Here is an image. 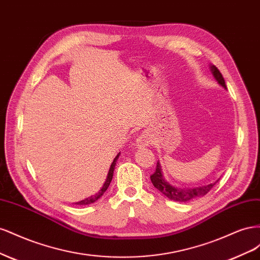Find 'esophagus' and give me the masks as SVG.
I'll return each mask as SVG.
<instances>
[{"instance_id":"34e87169","label":"esophagus","mask_w":260,"mask_h":260,"mask_svg":"<svg viewBox=\"0 0 260 260\" xmlns=\"http://www.w3.org/2000/svg\"><path fill=\"white\" fill-rule=\"evenodd\" d=\"M149 142H151V136L148 135V132H143L137 138L135 144L137 148H143V147H147Z\"/></svg>"}]
</instances>
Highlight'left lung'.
I'll list each match as a JSON object with an SVG mask.
<instances>
[{"label":"left lung","instance_id":"1","mask_svg":"<svg viewBox=\"0 0 260 260\" xmlns=\"http://www.w3.org/2000/svg\"><path fill=\"white\" fill-rule=\"evenodd\" d=\"M209 70H210L212 77H214V79L216 80V82L220 86H222L224 90H226L224 79H223L222 75L220 74L219 70L214 65H209ZM218 180L215 181V182L207 184V185L192 186V187H178V186L172 185L171 183L168 182L166 179H165L159 160L157 161L155 172L151 176L152 183L157 188V190L166 196V198H168L169 200L179 202V203H186L190 201H194L196 199L202 198V196H204V195H206L211 190V187L218 182Z\"/></svg>","mask_w":260,"mask_h":260}]
</instances>
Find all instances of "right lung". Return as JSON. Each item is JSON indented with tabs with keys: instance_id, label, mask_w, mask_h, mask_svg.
I'll return each instance as SVG.
<instances>
[{
	"instance_id": "right-lung-1",
	"label": "right lung",
	"mask_w": 260,
	"mask_h": 260,
	"mask_svg": "<svg viewBox=\"0 0 260 260\" xmlns=\"http://www.w3.org/2000/svg\"><path fill=\"white\" fill-rule=\"evenodd\" d=\"M119 155H120V153H118L117 156L114 158V160H113V162H112V165H111V167H109V170H108V174H107L105 182H104L103 186H102L101 190H100L95 195H91L90 198H86V199H84V200H82V201H80V202L75 203L76 205H89V204L95 203V202L101 198V196L106 192V190L108 188L109 184H111V182H112V179H113V176H114L115 166H116V162H117L118 158H119Z\"/></svg>"
}]
</instances>
